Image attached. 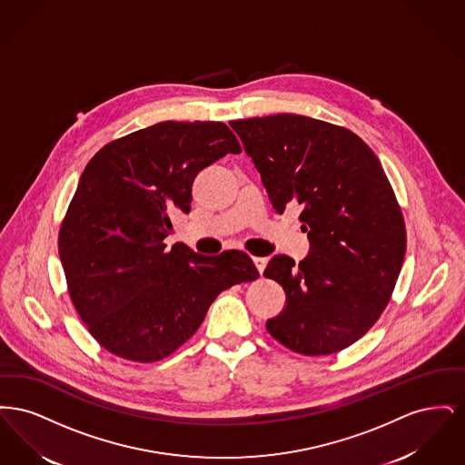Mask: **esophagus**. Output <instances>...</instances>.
Instances as JSON below:
<instances>
[{"instance_id": "obj_1", "label": "esophagus", "mask_w": 465, "mask_h": 465, "mask_svg": "<svg viewBox=\"0 0 465 465\" xmlns=\"http://www.w3.org/2000/svg\"><path fill=\"white\" fill-rule=\"evenodd\" d=\"M252 262H254V265L258 268V272L260 273H263V270H265L266 260L265 258H260V256H252Z\"/></svg>"}]
</instances>
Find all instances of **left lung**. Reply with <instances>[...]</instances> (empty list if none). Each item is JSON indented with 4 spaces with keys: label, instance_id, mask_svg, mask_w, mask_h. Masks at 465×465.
Listing matches in <instances>:
<instances>
[{
    "label": "left lung",
    "instance_id": "1",
    "mask_svg": "<svg viewBox=\"0 0 465 465\" xmlns=\"http://www.w3.org/2000/svg\"><path fill=\"white\" fill-rule=\"evenodd\" d=\"M282 214L300 205L309 256L279 254L265 277L288 305L266 321L289 351L336 354L373 328L387 307L406 252V226L380 160L357 134L302 114L230 122Z\"/></svg>",
    "mask_w": 465,
    "mask_h": 465
}]
</instances>
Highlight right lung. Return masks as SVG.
I'll use <instances>...</instances> for the list:
<instances>
[{
  "label": "right lung",
  "mask_w": 465,
  "mask_h": 465,
  "mask_svg": "<svg viewBox=\"0 0 465 465\" xmlns=\"http://www.w3.org/2000/svg\"><path fill=\"white\" fill-rule=\"evenodd\" d=\"M241 144L223 122H160L90 158L59 230L67 292L95 341L133 362L186 343L216 296L260 277L242 251L200 256L163 239L193 179Z\"/></svg>",
  "instance_id": "1"
}]
</instances>
